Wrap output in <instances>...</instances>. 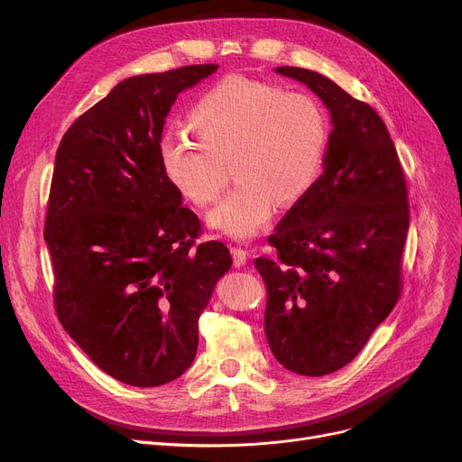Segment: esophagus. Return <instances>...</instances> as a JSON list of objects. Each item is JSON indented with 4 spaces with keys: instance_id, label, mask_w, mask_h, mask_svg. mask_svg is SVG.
Instances as JSON below:
<instances>
[{
    "instance_id": "obj_1",
    "label": "esophagus",
    "mask_w": 462,
    "mask_h": 462,
    "mask_svg": "<svg viewBox=\"0 0 462 462\" xmlns=\"http://www.w3.org/2000/svg\"><path fill=\"white\" fill-rule=\"evenodd\" d=\"M231 254H233L235 267H245V265H246L248 252H246L243 246H233V248H231Z\"/></svg>"
}]
</instances>
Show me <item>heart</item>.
I'll return each instance as SVG.
<instances>
[{
    "label": "heart",
    "instance_id": "heart-1",
    "mask_svg": "<svg viewBox=\"0 0 462 462\" xmlns=\"http://www.w3.org/2000/svg\"><path fill=\"white\" fill-rule=\"evenodd\" d=\"M193 143L167 135L160 162L171 186L197 207L222 195L233 156L235 189L210 212V224L235 238H250L278 207L293 205L314 186L325 158L327 127L318 105L302 94L246 77H226L195 103Z\"/></svg>",
    "mask_w": 462,
    "mask_h": 462
}]
</instances>
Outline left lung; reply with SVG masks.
I'll list each match as a JSON object with an SVG mask.
<instances>
[{
	"instance_id": "obj_1",
	"label": "left lung",
	"mask_w": 462,
	"mask_h": 462,
	"mask_svg": "<svg viewBox=\"0 0 462 462\" xmlns=\"http://www.w3.org/2000/svg\"><path fill=\"white\" fill-rule=\"evenodd\" d=\"M309 86L331 115L323 172L254 261L267 288L265 337L276 361L325 376L354 359L401 295L410 226L397 150L370 105L316 71L276 68Z\"/></svg>"
}]
</instances>
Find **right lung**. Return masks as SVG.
<instances>
[{"instance_id":"add662e5","label":"right lung","mask_w":462,"mask_h":462,"mask_svg":"<svg viewBox=\"0 0 462 462\" xmlns=\"http://www.w3.org/2000/svg\"><path fill=\"white\" fill-rule=\"evenodd\" d=\"M216 63L129 77L63 135L45 240L60 323L108 376L158 387L182 376L197 321L233 265L224 243L197 246L201 222L160 162L179 94Z\"/></svg>"}]
</instances>
